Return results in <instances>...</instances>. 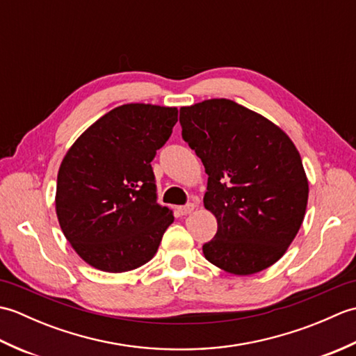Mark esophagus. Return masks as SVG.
Returning a JSON list of instances; mask_svg holds the SVG:
<instances>
[{
  "instance_id": "34e87169",
  "label": "esophagus",
  "mask_w": 356,
  "mask_h": 356,
  "mask_svg": "<svg viewBox=\"0 0 356 356\" xmlns=\"http://www.w3.org/2000/svg\"><path fill=\"white\" fill-rule=\"evenodd\" d=\"M194 208H195L194 203H188V205L179 207V208H177V211H179V213L182 214V216H188V214H191V213H193Z\"/></svg>"
}]
</instances>
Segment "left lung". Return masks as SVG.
<instances>
[{
  "label": "left lung",
  "instance_id": "obj_1",
  "mask_svg": "<svg viewBox=\"0 0 356 356\" xmlns=\"http://www.w3.org/2000/svg\"><path fill=\"white\" fill-rule=\"evenodd\" d=\"M182 138L208 174L203 205L217 234L203 255L234 275L282 259L303 223L309 184L298 149L282 128L229 99L180 108Z\"/></svg>",
  "mask_w": 356,
  "mask_h": 356
}]
</instances>
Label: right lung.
Here are the masks:
<instances>
[{
    "label": "right lung",
    "mask_w": 356,
    "mask_h": 356,
    "mask_svg": "<svg viewBox=\"0 0 356 356\" xmlns=\"http://www.w3.org/2000/svg\"><path fill=\"white\" fill-rule=\"evenodd\" d=\"M177 122L176 107L125 104L88 127L58 171L56 216L82 260L127 272L153 259L171 211L157 203L151 161Z\"/></svg>",
    "instance_id": "1"
}]
</instances>
